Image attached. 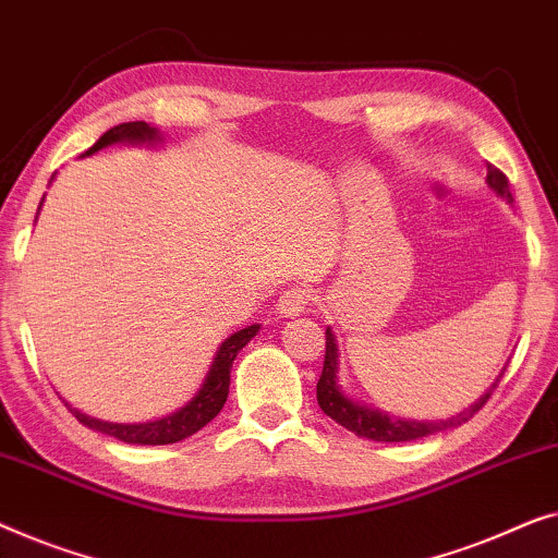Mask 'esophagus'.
<instances>
[{
    "label": "esophagus",
    "mask_w": 558,
    "mask_h": 558,
    "mask_svg": "<svg viewBox=\"0 0 558 558\" xmlns=\"http://www.w3.org/2000/svg\"><path fill=\"white\" fill-rule=\"evenodd\" d=\"M311 303V293L301 286H290L288 290H282L280 298H278V311L280 316H298V313H303L305 308H308Z\"/></svg>",
    "instance_id": "1"
}]
</instances>
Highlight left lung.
I'll return each instance as SVG.
<instances>
[{
    "mask_svg": "<svg viewBox=\"0 0 558 558\" xmlns=\"http://www.w3.org/2000/svg\"><path fill=\"white\" fill-rule=\"evenodd\" d=\"M488 184L496 190L498 194H504L508 202H513L511 192H508V179L504 171L498 167H493L488 163ZM336 372H339V349H336V339L331 333V328H326V359H324V372H320V379H318V387H316V395H318V404L320 410H324L328 417L339 422L341 427L351 429V433L359 435V437H366V439H374V442H407V439H417V437H425V435H433L439 433V429H447V427H458L462 422H468L473 417L475 412L483 410V404L488 402L493 389L498 387V381L493 384V387L485 391L481 397V402H475L470 410H465L458 417L452 420H439V422H410V420H391L387 417L384 412H376V410H366V407H361L356 402H351L349 397H343V391L339 389V384H336ZM506 372V368H504ZM504 376V374H500Z\"/></svg>",
    "mask_w": 558,
    "mask_h": 558,
    "instance_id": "left-lung-1",
    "label": "left lung"
}]
</instances>
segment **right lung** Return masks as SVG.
Returning a JSON list of instances; mask_svg holds the SVG:
<instances>
[{"instance_id":"add662e5","label":"right lung","mask_w":558,"mask_h":558,"mask_svg":"<svg viewBox=\"0 0 558 558\" xmlns=\"http://www.w3.org/2000/svg\"><path fill=\"white\" fill-rule=\"evenodd\" d=\"M159 133L151 125L144 121H131V123H121L113 125L111 131H106L96 144H93L85 154H96L100 148L108 144H116V141H154ZM260 326H247L242 331L232 333L222 347H219L215 364H211L207 379H204L199 395L192 399L190 404L182 407V410L169 414V417L156 420V422H146V425H113V422H100L96 417H88V414L73 410L68 404V410L75 414L77 422H83L85 427L98 429V433L111 435L121 442L129 445H171V442H182V439L192 437L194 433L211 422L222 410L227 402V395H230V368L234 356L240 354V349L247 347V341L253 339Z\"/></svg>"}]
</instances>
